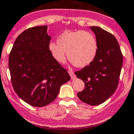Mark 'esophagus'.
<instances>
[{
  "mask_svg": "<svg viewBox=\"0 0 134 134\" xmlns=\"http://www.w3.org/2000/svg\"><path fill=\"white\" fill-rule=\"evenodd\" d=\"M68 73H69V74H70V76L71 78L74 79V80L75 77H76V76H75L74 73V72H72V70H69V71H68Z\"/></svg>",
  "mask_w": 134,
  "mask_h": 134,
  "instance_id": "esophagus-1",
  "label": "esophagus"
}]
</instances>
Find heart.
Returning <instances> with one entry per match:
<instances>
[{
  "label": "heart",
  "instance_id": "1",
  "mask_svg": "<svg viewBox=\"0 0 134 134\" xmlns=\"http://www.w3.org/2000/svg\"><path fill=\"white\" fill-rule=\"evenodd\" d=\"M49 51L59 63H64L68 53V59L76 67L83 68L96 57L98 42L95 35L89 31H65L58 36L57 44L49 43Z\"/></svg>",
  "mask_w": 134,
  "mask_h": 134
}]
</instances>
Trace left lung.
I'll return each instance as SVG.
<instances>
[{
	"instance_id": "left-lung-1",
	"label": "left lung",
	"mask_w": 134,
	"mask_h": 134,
	"mask_svg": "<svg viewBox=\"0 0 134 134\" xmlns=\"http://www.w3.org/2000/svg\"><path fill=\"white\" fill-rule=\"evenodd\" d=\"M98 42L94 60L75 74L85 83L77 93L83 103L98 105L107 100L116 90L123 62V55L115 37L99 27H91Z\"/></svg>"
}]
</instances>
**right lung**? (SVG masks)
Masks as SVG:
<instances>
[{
	"mask_svg": "<svg viewBox=\"0 0 134 134\" xmlns=\"http://www.w3.org/2000/svg\"><path fill=\"white\" fill-rule=\"evenodd\" d=\"M51 39L47 25L28 28L16 38L9 54L14 90L33 107H41L52 103L61 85L70 80L67 70L49 52Z\"/></svg>",
	"mask_w": 134,
	"mask_h": 134,
	"instance_id": "1",
	"label": "right lung"
}]
</instances>
